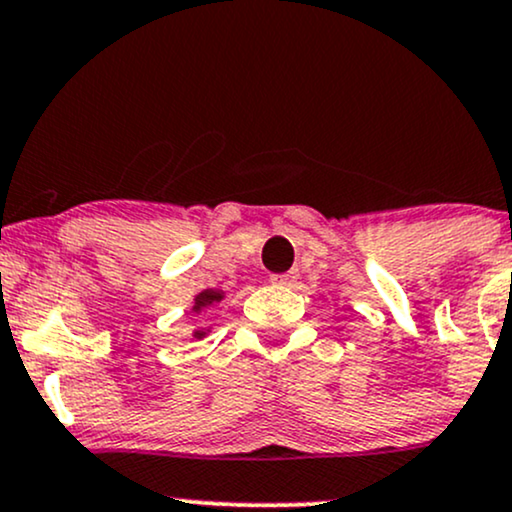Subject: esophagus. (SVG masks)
I'll return each mask as SVG.
<instances>
[{"instance_id": "esophagus-1", "label": "esophagus", "mask_w": 512, "mask_h": 512, "mask_svg": "<svg viewBox=\"0 0 512 512\" xmlns=\"http://www.w3.org/2000/svg\"><path fill=\"white\" fill-rule=\"evenodd\" d=\"M295 279H298V274H295V272L274 274V276H272V283H274V286H293Z\"/></svg>"}]
</instances>
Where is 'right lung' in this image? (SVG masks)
I'll return each instance as SVG.
<instances>
[{"label": "right lung", "instance_id": "obj_1", "mask_svg": "<svg viewBox=\"0 0 512 512\" xmlns=\"http://www.w3.org/2000/svg\"><path fill=\"white\" fill-rule=\"evenodd\" d=\"M224 298H226V295H224V291H219V288H207V291L197 293L193 298V312H195V315H200V312L209 310V307L221 303ZM207 334H209V329H195L193 331L195 338H205Z\"/></svg>", "mask_w": 512, "mask_h": 512}]
</instances>
